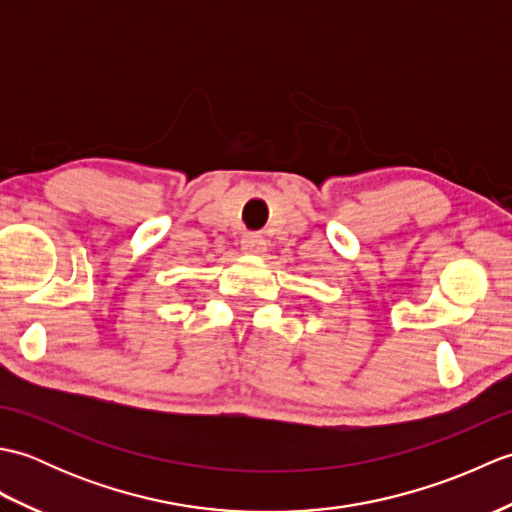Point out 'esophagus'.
I'll return each mask as SVG.
<instances>
[{"label":"esophagus","mask_w":512,"mask_h":512,"mask_svg":"<svg viewBox=\"0 0 512 512\" xmlns=\"http://www.w3.org/2000/svg\"><path fill=\"white\" fill-rule=\"evenodd\" d=\"M242 250L248 255H262L266 250V239L257 233H248L242 237Z\"/></svg>","instance_id":"34e87169"}]
</instances>
